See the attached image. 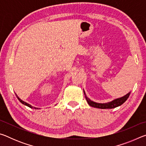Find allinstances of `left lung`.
I'll return each mask as SVG.
<instances>
[{
  "instance_id": "1",
  "label": "left lung",
  "mask_w": 146,
  "mask_h": 146,
  "mask_svg": "<svg viewBox=\"0 0 146 146\" xmlns=\"http://www.w3.org/2000/svg\"><path fill=\"white\" fill-rule=\"evenodd\" d=\"M84 93L85 97L86 98V100H87L88 103L89 104V105L91 106V107L100 108V109H112V108H117L118 106H120L127 100V99L129 98V95H130V93H127L126 95L123 96V97L121 98H117V99H115L110 102H108L105 104H100V103L95 102H93V101H91L90 99H89V98L86 97L84 91Z\"/></svg>"
}]
</instances>
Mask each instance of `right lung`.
<instances>
[{"mask_svg": "<svg viewBox=\"0 0 146 146\" xmlns=\"http://www.w3.org/2000/svg\"><path fill=\"white\" fill-rule=\"evenodd\" d=\"M15 95H16V94H15ZM16 96H17V98H18V99H19V100L20 101V102H21L22 104H23L24 105H26V106H28V107H29V108H35V109H37V110H38V108H35V107H33V106H31V105H29V104L26 103V102H24V101L22 100L21 99V98H19L18 97V96H17V95H16Z\"/></svg>", "mask_w": 146, "mask_h": 146, "instance_id": "right-lung-1", "label": "right lung"}]
</instances>
